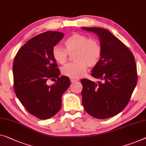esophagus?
<instances>
[{
    "label": "esophagus",
    "instance_id": "esophagus-1",
    "mask_svg": "<svg viewBox=\"0 0 146 146\" xmlns=\"http://www.w3.org/2000/svg\"><path fill=\"white\" fill-rule=\"evenodd\" d=\"M70 80H71V82H72V83H73V82H75L78 81V80H79V79H73V78H71Z\"/></svg>",
    "mask_w": 146,
    "mask_h": 146
}]
</instances>
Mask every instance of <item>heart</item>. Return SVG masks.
I'll use <instances>...</instances> for the list:
<instances>
[{"label": "heart", "mask_w": 146, "mask_h": 146, "mask_svg": "<svg viewBox=\"0 0 146 146\" xmlns=\"http://www.w3.org/2000/svg\"><path fill=\"white\" fill-rule=\"evenodd\" d=\"M66 49L55 46L52 48V56L60 64L67 62L69 54H75L76 62L62 67V73L67 77L78 79L86 72L87 66L93 67L100 62L102 56L101 43L96 38H90L86 35L73 33L64 42Z\"/></svg>", "instance_id": "obj_1"}]
</instances>
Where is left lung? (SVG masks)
Returning a JSON list of instances; mask_svg holds the SVG:
<instances>
[{
  "instance_id": "left-lung-1",
  "label": "left lung",
  "mask_w": 146,
  "mask_h": 146,
  "mask_svg": "<svg viewBox=\"0 0 146 146\" xmlns=\"http://www.w3.org/2000/svg\"><path fill=\"white\" fill-rule=\"evenodd\" d=\"M99 36L102 48L100 62L91 75L102 81L95 83L82 79V105L95 118L108 119L122 111L135 88L138 75L134 56L130 50L108 30L82 27Z\"/></svg>"
}]
</instances>
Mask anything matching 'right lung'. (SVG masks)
<instances>
[{"label": "right lung", "instance_id": "right-lung-1", "mask_svg": "<svg viewBox=\"0 0 146 146\" xmlns=\"http://www.w3.org/2000/svg\"><path fill=\"white\" fill-rule=\"evenodd\" d=\"M64 36L50 31L37 35L20 48L13 64L15 94L30 114L42 120L60 110L62 95L70 85L69 77H60L52 56V48ZM49 80L56 83L48 86Z\"/></svg>", "mask_w": 146, "mask_h": 146}]
</instances>
